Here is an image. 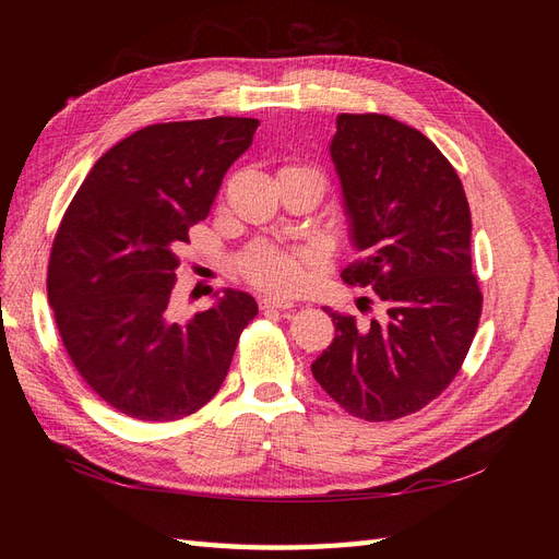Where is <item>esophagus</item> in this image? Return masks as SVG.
Here are the masks:
<instances>
[{"instance_id":"obj_1","label":"esophagus","mask_w":559,"mask_h":559,"mask_svg":"<svg viewBox=\"0 0 559 559\" xmlns=\"http://www.w3.org/2000/svg\"><path fill=\"white\" fill-rule=\"evenodd\" d=\"M292 308H294L292 300H282L275 296L261 298V310H292Z\"/></svg>"}]
</instances>
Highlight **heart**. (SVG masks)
Returning a JSON list of instances; mask_svg holds the SVG:
<instances>
[{"label": "heart", "instance_id": "1", "mask_svg": "<svg viewBox=\"0 0 559 559\" xmlns=\"http://www.w3.org/2000/svg\"><path fill=\"white\" fill-rule=\"evenodd\" d=\"M240 267L245 277L257 284L259 289L277 296H292L300 292L310 277V257L294 249L259 245L245 253Z\"/></svg>", "mask_w": 559, "mask_h": 559}]
</instances>
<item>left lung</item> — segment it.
<instances>
[{"mask_svg": "<svg viewBox=\"0 0 559 559\" xmlns=\"http://www.w3.org/2000/svg\"><path fill=\"white\" fill-rule=\"evenodd\" d=\"M335 128L329 151L361 251L343 280L370 286L384 317L359 324L329 310L335 337L312 376L349 415L389 421L441 394L476 335L483 294L471 273L468 200L419 130L384 114H341Z\"/></svg>", "mask_w": 559, "mask_h": 559, "instance_id": "left-lung-1", "label": "left lung"}]
</instances>
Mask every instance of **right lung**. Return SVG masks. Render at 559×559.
I'll list each match as a JSON object with an SVG mask.
<instances>
[{"label": "right lung", "instance_id": "1", "mask_svg": "<svg viewBox=\"0 0 559 559\" xmlns=\"http://www.w3.org/2000/svg\"><path fill=\"white\" fill-rule=\"evenodd\" d=\"M257 118L214 116L146 126L111 146L67 207L48 261V302L79 376L111 408L142 421L200 411L259 314L224 289L179 324L167 306L177 251L202 222Z\"/></svg>", "mask_w": 559, "mask_h": 559}]
</instances>
